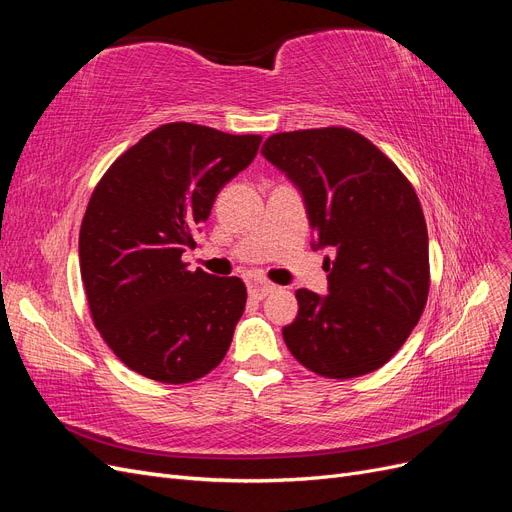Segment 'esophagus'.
I'll return each instance as SVG.
<instances>
[{
    "label": "esophagus",
    "mask_w": 512,
    "mask_h": 512,
    "mask_svg": "<svg viewBox=\"0 0 512 512\" xmlns=\"http://www.w3.org/2000/svg\"><path fill=\"white\" fill-rule=\"evenodd\" d=\"M275 288H277V286H275V284H271V282H265V280H254V282H250V297H252V299H256V301H260V299H265L267 294H271Z\"/></svg>",
    "instance_id": "1"
}]
</instances>
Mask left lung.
<instances>
[{
    "instance_id": "1",
    "label": "left lung",
    "mask_w": 512,
    "mask_h": 512,
    "mask_svg": "<svg viewBox=\"0 0 512 512\" xmlns=\"http://www.w3.org/2000/svg\"><path fill=\"white\" fill-rule=\"evenodd\" d=\"M262 156L299 185L318 247H333L329 294L297 290L282 335L303 367L348 380L380 369L421 320L429 294L427 224L397 164L350 128L269 136Z\"/></svg>"
}]
</instances>
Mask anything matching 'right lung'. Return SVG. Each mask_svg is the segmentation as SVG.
<instances>
[{"label":"right lung","instance_id":"obj_1","mask_svg":"<svg viewBox=\"0 0 512 512\" xmlns=\"http://www.w3.org/2000/svg\"><path fill=\"white\" fill-rule=\"evenodd\" d=\"M258 134L198 123H164L108 166L91 194L79 235L91 320L136 374L164 384L207 376L226 356L245 309L239 277L190 271L224 185L252 164Z\"/></svg>","mask_w":512,"mask_h":512}]
</instances>
